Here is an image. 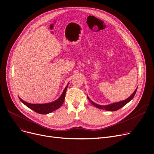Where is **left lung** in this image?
I'll list each match as a JSON object with an SVG mask.
<instances>
[{
	"instance_id": "1",
	"label": "left lung",
	"mask_w": 154,
	"mask_h": 154,
	"mask_svg": "<svg viewBox=\"0 0 154 154\" xmlns=\"http://www.w3.org/2000/svg\"><path fill=\"white\" fill-rule=\"evenodd\" d=\"M137 88H136L135 91H134V92L127 99H125L123 101L119 102H116V103H111V104H109V105H106V106H100V105H99V104H97V103H94V102H92L89 99V97H88V96H87V98H88V100L90 101V102H91V103L93 104L94 106L97 108L103 109V110H108V111H116V110L120 109V108H122V107H124L125 105H126L128 102H130L134 98V95H135V94L137 92Z\"/></svg>"
}]
</instances>
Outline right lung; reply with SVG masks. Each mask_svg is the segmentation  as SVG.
Instances as JSON below:
<instances>
[{
  "mask_svg": "<svg viewBox=\"0 0 154 154\" xmlns=\"http://www.w3.org/2000/svg\"><path fill=\"white\" fill-rule=\"evenodd\" d=\"M68 85H69V84L67 85L66 88H64V90H63L62 94H61L60 97L58 99H57L56 100H55L52 102L47 103H42V104L30 103L23 101L20 97H19V98L20 100V101L23 104H25L27 107H28L32 110L36 112L37 113H38V114H49V113H51L57 109H58L63 103V101L65 99V96H66V93L67 87H68Z\"/></svg>",
  "mask_w": 154,
  "mask_h": 154,
  "instance_id": "right-lung-1",
  "label": "right lung"
}]
</instances>
